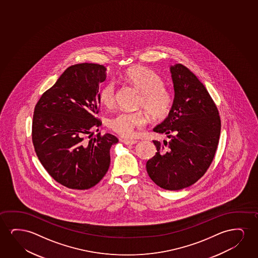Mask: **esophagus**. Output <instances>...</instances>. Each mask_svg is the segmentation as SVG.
I'll return each mask as SVG.
<instances>
[{"label": "esophagus", "mask_w": 258, "mask_h": 258, "mask_svg": "<svg viewBox=\"0 0 258 258\" xmlns=\"http://www.w3.org/2000/svg\"><path fill=\"white\" fill-rule=\"evenodd\" d=\"M121 143H123L125 145H136L138 143V140H131V139H121Z\"/></svg>", "instance_id": "34e87169"}]
</instances>
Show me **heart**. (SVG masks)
I'll return each instance as SVG.
<instances>
[{
  "instance_id": "b5f03b06",
  "label": "heart",
  "mask_w": 258,
  "mask_h": 258,
  "mask_svg": "<svg viewBox=\"0 0 258 258\" xmlns=\"http://www.w3.org/2000/svg\"><path fill=\"white\" fill-rule=\"evenodd\" d=\"M125 81L133 85L141 92L138 107L145 108L151 116L161 120L168 115L173 104L172 92L164 86V81L155 71L148 68H131L124 76ZM116 85L108 82L103 85L99 93V99L103 106L113 107L116 100ZM147 123V117L143 111L134 113L120 112L111 117L107 121L110 130L124 138H131L136 130H142Z\"/></svg>"
}]
</instances>
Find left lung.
Segmentation results:
<instances>
[{
	"label": "left lung",
	"mask_w": 258,
	"mask_h": 258,
	"mask_svg": "<svg viewBox=\"0 0 258 258\" xmlns=\"http://www.w3.org/2000/svg\"><path fill=\"white\" fill-rule=\"evenodd\" d=\"M174 99L168 116L153 128L169 141L153 140L155 156L146 163L149 176L166 190L189 187L211 166L219 145V110L205 85L182 64L170 67Z\"/></svg>",
	"instance_id": "1"
}]
</instances>
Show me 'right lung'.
Wrapping results in <instances>:
<instances>
[{
    "label": "right lung",
    "mask_w": 258,
    "mask_h": 258,
    "mask_svg": "<svg viewBox=\"0 0 258 258\" xmlns=\"http://www.w3.org/2000/svg\"><path fill=\"white\" fill-rule=\"evenodd\" d=\"M106 68L75 64L43 93L32 120V143L39 161L53 180L72 189H88L99 183L110 166L113 135L92 138L99 127V85ZM89 135V140L85 138Z\"/></svg>",
    "instance_id": "1"
}]
</instances>
